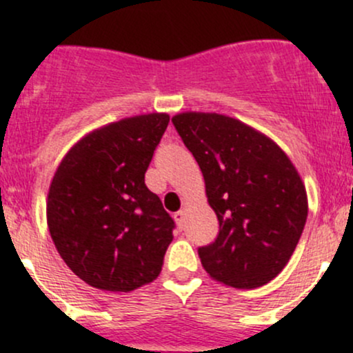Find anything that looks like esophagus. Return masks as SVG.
<instances>
[{
    "mask_svg": "<svg viewBox=\"0 0 353 353\" xmlns=\"http://www.w3.org/2000/svg\"><path fill=\"white\" fill-rule=\"evenodd\" d=\"M174 220H176L177 227H179V229H183L184 227V212L183 210H179V212L174 213Z\"/></svg>",
    "mask_w": 353,
    "mask_h": 353,
    "instance_id": "1",
    "label": "esophagus"
}]
</instances>
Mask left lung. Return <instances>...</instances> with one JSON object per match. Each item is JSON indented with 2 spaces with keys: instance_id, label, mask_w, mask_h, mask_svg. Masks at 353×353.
<instances>
[{
  "instance_id": "obj_1",
  "label": "left lung",
  "mask_w": 353,
  "mask_h": 353,
  "mask_svg": "<svg viewBox=\"0 0 353 353\" xmlns=\"http://www.w3.org/2000/svg\"><path fill=\"white\" fill-rule=\"evenodd\" d=\"M172 124L196 159L219 236L198 248L212 279L256 288L275 279L290 259L307 219V196L279 145L222 114L184 112Z\"/></svg>"
}]
</instances>
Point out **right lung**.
Returning <instances> with one entry per match:
<instances>
[{
	"label": "right lung",
	"instance_id": "obj_1",
	"mask_svg": "<svg viewBox=\"0 0 353 353\" xmlns=\"http://www.w3.org/2000/svg\"><path fill=\"white\" fill-rule=\"evenodd\" d=\"M169 124L167 114L128 117L87 134L59 163L48 225L59 256L85 283L131 292L162 270L176 229L145 172Z\"/></svg>",
	"mask_w": 353,
	"mask_h": 353
}]
</instances>
